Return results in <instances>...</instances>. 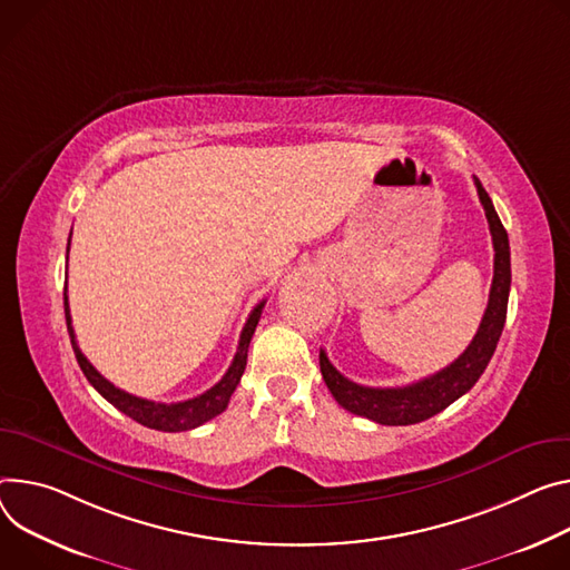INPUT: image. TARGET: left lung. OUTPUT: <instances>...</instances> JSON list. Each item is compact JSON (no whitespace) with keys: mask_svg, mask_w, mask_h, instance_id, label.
I'll return each mask as SVG.
<instances>
[{"mask_svg":"<svg viewBox=\"0 0 570 570\" xmlns=\"http://www.w3.org/2000/svg\"><path fill=\"white\" fill-rule=\"evenodd\" d=\"M475 188L480 195V202L484 206V214L489 220L491 238H493V282L489 293V304L484 318L480 323V330L471 345L465 347L459 358H454L450 366L443 371L416 382L409 386L397 389H373L361 386L356 382H350L343 377L327 358L325 350H321V373L332 391L334 400L356 413V416L371 419L380 425H413L436 416L439 411L450 406L454 400H459L463 393H469L489 361L495 352V345L500 341L504 321H507V302H509V286H511V262H509V238L507 232L493 209V202L478 177Z\"/></svg>","mask_w":570,"mask_h":570,"instance_id":"obj_1","label":"left lung"}]
</instances>
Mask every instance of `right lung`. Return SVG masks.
Listing matches in <instances>:
<instances>
[{
	"instance_id": "add662e5",
	"label": "right lung",
	"mask_w": 570,
	"mask_h": 570,
	"mask_svg": "<svg viewBox=\"0 0 570 570\" xmlns=\"http://www.w3.org/2000/svg\"><path fill=\"white\" fill-rule=\"evenodd\" d=\"M68 252H70V243H68ZM264 302H258L252 314L240 332V341H238V350L234 354V361L229 371L225 373V377L212 386L209 391H204L202 395L197 397H190V400H184V402H151V400H142V397H136L118 386H114L109 380L101 377L90 361L81 354L79 345H77V338H75V330H72V318H70V306H68V291H63V306H66V323H68V332H70V341H72V350H75V356L79 361V368L83 371L86 380L97 389V393L109 400L116 409H120L122 413H127L129 419H134L136 423L149 428V430H159V432H186V430H195L199 428L202 423L216 419L218 413H223L229 404V397L232 393L236 391L240 377H243V371H245V364H247V347H249V341H252V334L258 325V318H262V312H264Z\"/></svg>"
}]
</instances>
